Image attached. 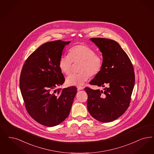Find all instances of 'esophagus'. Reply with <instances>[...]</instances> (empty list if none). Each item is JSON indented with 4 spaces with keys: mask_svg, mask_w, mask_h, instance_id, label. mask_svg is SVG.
Segmentation results:
<instances>
[{
    "mask_svg": "<svg viewBox=\"0 0 154 154\" xmlns=\"http://www.w3.org/2000/svg\"><path fill=\"white\" fill-rule=\"evenodd\" d=\"M77 90L78 91H80V90H82L83 89H84V88L82 87V86H78L77 87Z\"/></svg>",
    "mask_w": 154,
    "mask_h": 154,
    "instance_id": "1",
    "label": "esophagus"
}]
</instances>
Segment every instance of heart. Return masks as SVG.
Instances as JSON below:
<instances>
[{"label": "heart", "instance_id": "obj_1", "mask_svg": "<svg viewBox=\"0 0 154 154\" xmlns=\"http://www.w3.org/2000/svg\"><path fill=\"white\" fill-rule=\"evenodd\" d=\"M73 62H81L79 73L70 74L66 78L69 86H80L88 80L90 76L99 74L103 66V59L96 54L92 48L85 45H76L71 48L69 55H63L59 60V68L63 73H70Z\"/></svg>", "mask_w": 154, "mask_h": 154}]
</instances>
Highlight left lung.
Masks as SVG:
<instances>
[{
  "mask_svg": "<svg viewBox=\"0 0 154 154\" xmlns=\"http://www.w3.org/2000/svg\"><path fill=\"white\" fill-rule=\"evenodd\" d=\"M90 40L99 48L103 66L89 84L104 87L103 91L86 87L87 108L93 118L108 123L121 116L128 109L135 84L133 65L117 42L106 38Z\"/></svg>",
  "mask_w": 154,
  "mask_h": 154,
  "instance_id": "8db88e82",
  "label": "left lung"
}]
</instances>
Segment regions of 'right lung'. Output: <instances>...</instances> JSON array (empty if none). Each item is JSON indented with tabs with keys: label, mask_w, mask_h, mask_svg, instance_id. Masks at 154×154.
I'll use <instances>...</instances> for the list:
<instances>
[{
	"label": "right lung",
	"mask_w": 154,
	"mask_h": 154,
	"mask_svg": "<svg viewBox=\"0 0 154 154\" xmlns=\"http://www.w3.org/2000/svg\"><path fill=\"white\" fill-rule=\"evenodd\" d=\"M70 41L61 40L44 43L25 61L20 76V89L29 114L47 127H54L68 117L75 86L55 89L65 82L59 68L62 51Z\"/></svg>",
	"instance_id": "add662e5"
}]
</instances>
